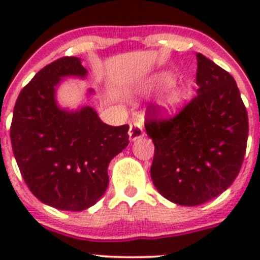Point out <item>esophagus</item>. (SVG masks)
Returning a JSON list of instances; mask_svg holds the SVG:
<instances>
[{"instance_id": "34e87169", "label": "esophagus", "mask_w": 260, "mask_h": 260, "mask_svg": "<svg viewBox=\"0 0 260 260\" xmlns=\"http://www.w3.org/2000/svg\"><path fill=\"white\" fill-rule=\"evenodd\" d=\"M128 135H129L131 141H136V140H138V138H142L143 136H145V131H143L142 123L141 122L131 123L129 132H128Z\"/></svg>"}]
</instances>
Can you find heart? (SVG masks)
<instances>
[{"mask_svg":"<svg viewBox=\"0 0 260 260\" xmlns=\"http://www.w3.org/2000/svg\"><path fill=\"white\" fill-rule=\"evenodd\" d=\"M174 80V75L170 73H158L147 81L146 86L149 89H164L171 85ZM181 101H182V93L180 89H171L165 96L164 107L167 111H175L180 106Z\"/></svg>","mask_w":260,"mask_h":260,"instance_id":"heart-1","label":"heart"}]
</instances>
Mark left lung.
<instances>
[{
  "instance_id": "8db88e82",
  "label": "left lung",
  "mask_w": 260,
  "mask_h": 260,
  "mask_svg": "<svg viewBox=\"0 0 260 260\" xmlns=\"http://www.w3.org/2000/svg\"><path fill=\"white\" fill-rule=\"evenodd\" d=\"M199 89L170 118L149 106L145 128L154 145L151 177L164 198L198 206L224 192L237 179L248 141V113L234 78L196 54Z\"/></svg>"
}]
</instances>
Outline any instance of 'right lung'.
Returning <instances> with one entry per match:
<instances>
[{
  "mask_svg": "<svg viewBox=\"0 0 260 260\" xmlns=\"http://www.w3.org/2000/svg\"><path fill=\"white\" fill-rule=\"evenodd\" d=\"M67 77H86L79 57H60L31 79L18 94L10 137L34 196L59 210L81 211L106 192L109 162L129 143V125L106 124L89 106L59 108L55 89Z\"/></svg>",
  "mask_w": 260,
  "mask_h": 260,
  "instance_id": "obj_1",
  "label": "right lung"
}]
</instances>
